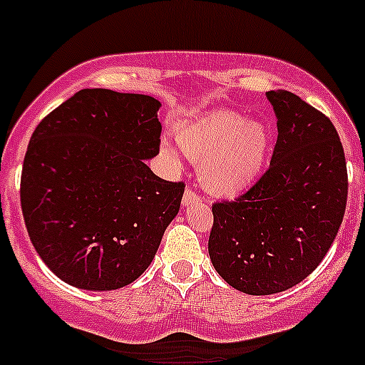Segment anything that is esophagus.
<instances>
[{"instance_id": "obj_1", "label": "esophagus", "mask_w": 365, "mask_h": 365, "mask_svg": "<svg viewBox=\"0 0 365 365\" xmlns=\"http://www.w3.org/2000/svg\"><path fill=\"white\" fill-rule=\"evenodd\" d=\"M199 201H201V197H199L197 192H193V190H186L185 195H182V206L197 205Z\"/></svg>"}]
</instances>
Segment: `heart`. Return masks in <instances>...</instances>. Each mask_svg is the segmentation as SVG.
I'll return each instance as SVG.
<instances>
[{"label":"heart","instance_id":"b5f03b06","mask_svg":"<svg viewBox=\"0 0 365 365\" xmlns=\"http://www.w3.org/2000/svg\"><path fill=\"white\" fill-rule=\"evenodd\" d=\"M180 150L199 164L206 190L235 197L256 185L270 155V131L263 122L245 120L234 111L206 113L177 130ZM160 153L179 164L177 151L166 140Z\"/></svg>","mask_w":365,"mask_h":365}]
</instances>
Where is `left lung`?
Segmentation results:
<instances>
[{
  "instance_id": "left-lung-1",
  "label": "left lung",
  "mask_w": 365,
  "mask_h": 365,
  "mask_svg": "<svg viewBox=\"0 0 365 365\" xmlns=\"http://www.w3.org/2000/svg\"><path fill=\"white\" fill-rule=\"evenodd\" d=\"M278 140L270 166L235 201L212 206V265L252 296L283 292L320 265L346 214V155L333 122L294 93L269 91Z\"/></svg>"
}]
</instances>
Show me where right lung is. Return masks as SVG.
Returning <instances> with one entry per match:
<instances>
[{"mask_svg": "<svg viewBox=\"0 0 365 365\" xmlns=\"http://www.w3.org/2000/svg\"><path fill=\"white\" fill-rule=\"evenodd\" d=\"M159 100L82 89L38 124L21 170V212L38 256L83 291L130 285L179 214L182 182L155 175Z\"/></svg>", "mask_w": 365, "mask_h": 365, "instance_id": "obj_1", "label": "right lung"}]
</instances>
